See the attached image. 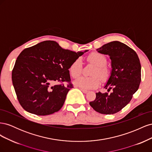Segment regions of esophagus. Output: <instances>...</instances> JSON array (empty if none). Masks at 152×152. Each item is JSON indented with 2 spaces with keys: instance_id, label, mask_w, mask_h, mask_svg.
I'll list each match as a JSON object with an SVG mask.
<instances>
[{
  "instance_id": "1",
  "label": "esophagus",
  "mask_w": 152,
  "mask_h": 152,
  "mask_svg": "<svg viewBox=\"0 0 152 152\" xmlns=\"http://www.w3.org/2000/svg\"><path fill=\"white\" fill-rule=\"evenodd\" d=\"M80 90L83 92V93H84V94H86V93H87V92H88V91L87 90H85V89H80Z\"/></svg>"
}]
</instances>
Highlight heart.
<instances>
[{
    "mask_svg": "<svg viewBox=\"0 0 152 152\" xmlns=\"http://www.w3.org/2000/svg\"><path fill=\"white\" fill-rule=\"evenodd\" d=\"M87 61L96 66L93 72L94 77H82L74 81V84L82 89H91L98 87L100 84L99 76L102 79L106 80L109 76V70L106 66L107 63V58L99 53H92L87 56ZM71 75L73 78L79 77L82 71V63L80 59H77L73 61L69 68Z\"/></svg>",
    "mask_w": 152,
    "mask_h": 152,
    "instance_id": "b5f03b06",
    "label": "heart"
}]
</instances>
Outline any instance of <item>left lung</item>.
I'll return each instance as SVG.
<instances>
[{"label":"left lung","instance_id":"1","mask_svg":"<svg viewBox=\"0 0 152 152\" xmlns=\"http://www.w3.org/2000/svg\"><path fill=\"white\" fill-rule=\"evenodd\" d=\"M111 59L112 70L104 88L110 93H96L89 103L95 111L102 114L115 113L130 102L141 82V64L134 50L119 41H113L96 49Z\"/></svg>","mask_w":152,"mask_h":152}]
</instances>
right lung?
Segmentation results:
<instances>
[{
	"label": "right lung",
	"mask_w": 152,
	"mask_h": 152,
	"mask_svg": "<svg viewBox=\"0 0 152 152\" xmlns=\"http://www.w3.org/2000/svg\"><path fill=\"white\" fill-rule=\"evenodd\" d=\"M64 49L55 41L46 40L24 49L17 58L12 81L18 101L26 112L48 115L59 111L72 84V63L85 53Z\"/></svg>",
	"instance_id": "add662e5"
}]
</instances>
